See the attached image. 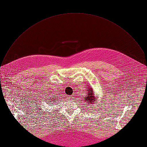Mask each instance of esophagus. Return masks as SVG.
<instances>
[{"instance_id": "1", "label": "esophagus", "mask_w": 147, "mask_h": 147, "mask_svg": "<svg viewBox=\"0 0 147 147\" xmlns=\"http://www.w3.org/2000/svg\"><path fill=\"white\" fill-rule=\"evenodd\" d=\"M68 99H69V100H72V99H73V96H68Z\"/></svg>"}]
</instances>
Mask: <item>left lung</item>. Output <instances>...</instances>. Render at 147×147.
Segmentation results:
<instances>
[{"mask_svg":"<svg viewBox=\"0 0 147 147\" xmlns=\"http://www.w3.org/2000/svg\"><path fill=\"white\" fill-rule=\"evenodd\" d=\"M90 90H89V92H87V96L85 97V100L87 102V103H89L90 104H92L93 103L94 101H96V99L94 98V97L93 96V92L92 91L91 89H89Z\"/></svg>","mask_w":147,"mask_h":147,"instance_id":"left-lung-1","label":"left lung"}]
</instances>
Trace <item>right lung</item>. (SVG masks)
Instances as JSON below:
<instances>
[{
  "label": "right lung",
  "mask_w": 147,
  "mask_h": 147,
  "mask_svg": "<svg viewBox=\"0 0 147 147\" xmlns=\"http://www.w3.org/2000/svg\"><path fill=\"white\" fill-rule=\"evenodd\" d=\"M50 99V100H51V99Z\"/></svg>",
  "instance_id": "1"
}]
</instances>
